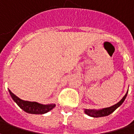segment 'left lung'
<instances>
[{
	"label": "left lung",
	"instance_id": "1",
	"mask_svg": "<svg viewBox=\"0 0 134 134\" xmlns=\"http://www.w3.org/2000/svg\"><path fill=\"white\" fill-rule=\"evenodd\" d=\"M127 93H128V91L126 93V95L122 97V99L120 100L119 102H118L115 105H113V106L107 107V108H104V109H98V110H96V109H86L84 112H85V113L86 115L91 116V117H93V118H100V117H104V116L109 115L111 113H113L118 107H119L123 103V102L126 99V96H127Z\"/></svg>",
	"mask_w": 134,
	"mask_h": 134
}]
</instances>
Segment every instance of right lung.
Wrapping results in <instances>:
<instances>
[{"mask_svg":"<svg viewBox=\"0 0 134 134\" xmlns=\"http://www.w3.org/2000/svg\"><path fill=\"white\" fill-rule=\"evenodd\" d=\"M9 93L12 96L13 100L17 104L21 109H23L25 112L30 114H37V115H41V114H45V113L49 112L50 110L54 108L56 106L55 104H39L35 102H28L25 101L16 96L15 94L12 93L10 90H8Z\"/></svg>","mask_w":134,"mask_h":134,"instance_id":"obj_1","label":"right lung"}]
</instances>
